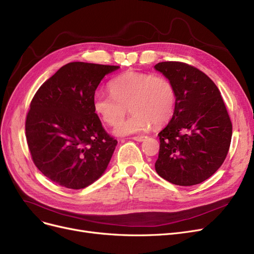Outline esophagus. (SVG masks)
I'll return each instance as SVG.
<instances>
[{"label":"esophagus","instance_id":"1","mask_svg":"<svg viewBox=\"0 0 254 254\" xmlns=\"http://www.w3.org/2000/svg\"><path fill=\"white\" fill-rule=\"evenodd\" d=\"M146 138H147L146 136H134L133 137V139L136 140V141H143V140Z\"/></svg>","mask_w":254,"mask_h":254}]
</instances>
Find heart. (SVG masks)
Returning <instances> with one entry per match:
<instances>
[{"label":"heart","mask_w":254,"mask_h":254,"mask_svg":"<svg viewBox=\"0 0 254 254\" xmlns=\"http://www.w3.org/2000/svg\"><path fill=\"white\" fill-rule=\"evenodd\" d=\"M111 94L93 96V109L109 126H117L125 118L127 107L133 113L116 127L117 135H128L154 127H161L174 115L177 92L173 82L162 75L127 71L109 84Z\"/></svg>","instance_id":"heart-1"}]
</instances>
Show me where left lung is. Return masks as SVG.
<instances>
[{
    "mask_svg": "<svg viewBox=\"0 0 254 254\" xmlns=\"http://www.w3.org/2000/svg\"><path fill=\"white\" fill-rule=\"evenodd\" d=\"M155 69L177 92L174 115L158 134L156 172L176 185L199 184L219 170L228 154L232 125L226 106L215 83L193 65L162 62Z\"/></svg>",
    "mask_w": 254,
    "mask_h": 254,
    "instance_id": "8db88e82",
    "label": "left lung"
}]
</instances>
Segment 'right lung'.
<instances>
[{"label":"right lung","mask_w":254,"mask_h":254,"mask_svg":"<svg viewBox=\"0 0 254 254\" xmlns=\"http://www.w3.org/2000/svg\"><path fill=\"white\" fill-rule=\"evenodd\" d=\"M118 65L69 63L36 91L25 129L32 161L52 182L84 189L105 173L117 140L93 109V96Z\"/></svg>","instance_id":"obj_1"}]
</instances>
